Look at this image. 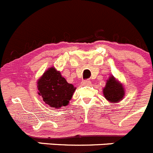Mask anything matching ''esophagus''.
I'll list each match as a JSON object with an SVG mask.
<instances>
[{
    "label": "esophagus",
    "mask_w": 153,
    "mask_h": 153,
    "mask_svg": "<svg viewBox=\"0 0 153 153\" xmlns=\"http://www.w3.org/2000/svg\"><path fill=\"white\" fill-rule=\"evenodd\" d=\"M81 85L82 86H89V85H91V81L88 80V79H86V80H82L81 82Z\"/></svg>",
    "instance_id": "34e87169"
}]
</instances>
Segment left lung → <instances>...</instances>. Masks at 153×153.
<instances>
[{
    "label": "left lung",
    "mask_w": 153,
    "mask_h": 153,
    "mask_svg": "<svg viewBox=\"0 0 153 153\" xmlns=\"http://www.w3.org/2000/svg\"><path fill=\"white\" fill-rule=\"evenodd\" d=\"M124 88L119 81L113 76H109L106 85L103 89V95L105 98L111 103H116L122 100L124 96Z\"/></svg>",
    "instance_id": "obj_1"
}]
</instances>
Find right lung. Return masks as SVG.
<instances>
[{
	"label": "right lung",
	"instance_id": "right-lung-1",
	"mask_svg": "<svg viewBox=\"0 0 153 153\" xmlns=\"http://www.w3.org/2000/svg\"><path fill=\"white\" fill-rule=\"evenodd\" d=\"M39 95L50 107L60 108L69 104L76 87L68 83L54 67H50L38 80Z\"/></svg>",
	"mask_w": 153,
	"mask_h": 153
}]
</instances>
